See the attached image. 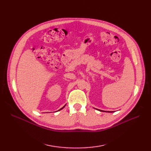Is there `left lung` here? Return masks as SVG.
<instances>
[{
	"label": "left lung",
	"mask_w": 151,
	"mask_h": 151,
	"mask_svg": "<svg viewBox=\"0 0 151 151\" xmlns=\"http://www.w3.org/2000/svg\"><path fill=\"white\" fill-rule=\"evenodd\" d=\"M98 110H99V111H103L102 110H100V109H98ZM107 112H108V113H109V111H107Z\"/></svg>",
	"instance_id": "obj_1"
}]
</instances>
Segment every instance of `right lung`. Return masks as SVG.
Masks as SVG:
<instances>
[{
    "label": "right lung",
    "mask_w": 151,
    "mask_h": 151,
    "mask_svg": "<svg viewBox=\"0 0 151 151\" xmlns=\"http://www.w3.org/2000/svg\"><path fill=\"white\" fill-rule=\"evenodd\" d=\"M64 106H63V108H64ZM61 108V109H59V110H60V109H62V108Z\"/></svg>",
    "instance_id": "obj_1"
}]
</instances>
